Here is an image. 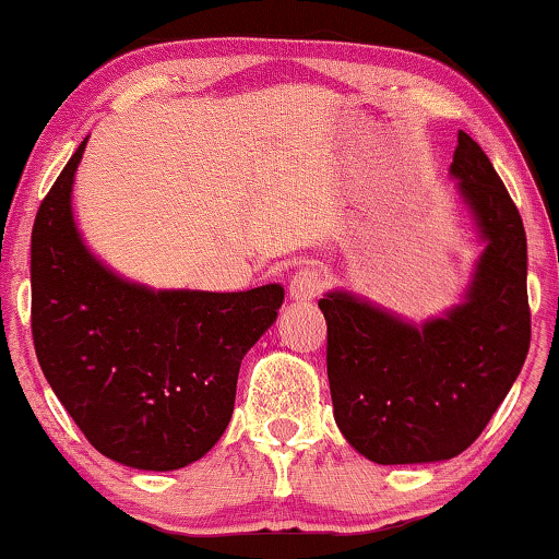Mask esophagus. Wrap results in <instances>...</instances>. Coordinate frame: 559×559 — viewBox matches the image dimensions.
Returning <instances> with one entry per match:
<instances>
[{
    "label": "esophagus",
    "instance_id": "34e87169",
    "mask_svg": "<svg viewBox=\"0 0 559 559\" xmlns=\"http://www.w3.org/2000/svg\"><path fill=\"white\" fill-rule=\"evenodd\" d=\"M323 288H326L323 273L319 269H313V265H304V269H298L294 273V278H290L288 294L294 301H313L316 296H321Z\"/></svg>",
    "mask_w": 559,
    "mask_h": 559
}]
</instances>
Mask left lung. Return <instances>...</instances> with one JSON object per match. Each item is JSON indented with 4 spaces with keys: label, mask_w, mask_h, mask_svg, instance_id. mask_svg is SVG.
<instances>
[{
    "label": "left lung",
    "mask_w": 559,
    "mask_h": 559,
    "mask_svg": "<svg viewBox=\"0 0 559 559\" xmlns=\"http://www.w3.org/2000/svg\"><path fill=\"white\" fill-rule=\"evenodd\" d=\"M452 175L487 240L466 304L416 329L348 294L319 301L333 416L348 444L377 464L462 454L530 352L522 215L485 150L462 130Z\"/></svg>",
    "instance_id": "8db88e82"
}]
</instances>
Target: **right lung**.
I'll return each instance as SVG.
<instances>
[{
  "mask_svg": "<svg viewBox=\"0 0 559 559\" xmlns=\"http://www.w3.org/2000/svg\"><path fill=\"white\" fill-rule=\"evenodd\" d=\"M85 145L57 175L32 228L37 361L99 454L135 469H180L226 431L240 361L276 321L283 288L155 294L99 265L70 207Z\"/></svg>",
  "mask_w": 559,
  "mask_h": 559,
  "instance_id": "add662e5",
  "label": "right lung"
}]
</instances>
